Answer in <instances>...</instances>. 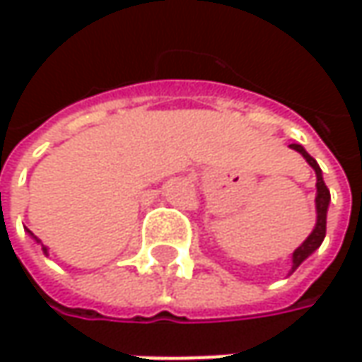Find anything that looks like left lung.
<instances>
[{
	"instance_id": "1",
	"label": "left lung",
	"mask_w": 362,
	"mask_h": 362,
	"mask_svg": "<svg viewBox=\"0 0 362 362\" xmlns=\"http://www.w3.org/2000/svg\"><path fill=\"white\" fill-rule=\"evenodd\" d=\"M290 146H292L294 151H298L300 155L308 160V165L313 167L314 173H316V226H314L313 233H310V235L302 242V245L296 247L294 254H292V272H294L306 257L310 256V254H314V252L320 247V243H322L325 235H327V211L328 203H330V191H328V187L325 185L322 171H320L318 163L304 151V146L296 145V143H292Z\"/></svg>"
}]
</instances>
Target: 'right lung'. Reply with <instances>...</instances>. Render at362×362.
Returning <instances> with one entry per match:
<instances>
[{
	"label": "right lung",
	"instance_id": "add662e5",
	"mask_svg": "<svg viewBox=\"0 0 362 362\" xmlns=\"http://www.w3.org/2000/svg\"><path fill=\"white\" fill-rule=\"evenodd\" d=\"M30 233H32V231H30ZM35 242H40V240H35ZM42 250H44V254H48V247H42Z\"/></svg>",
	"mask_w": 362,
	"mask_h": 362
}]
</instances>
